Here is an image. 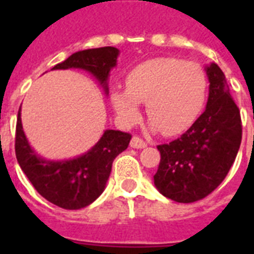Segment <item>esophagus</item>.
Here are the masks:
<instances>
[{"mask_svg": "<svg viewBox=\"0 0 254 254\" xmlns=\"http://www.w3.org/2000/svg\"><path fill=\"white\" fill-rule=\"evenodd\" d=\"M130 146L134 147V149H143V147L147 146V143L142 138H139L138 135H134L130 141Z\"/></svg>", "mask_w": 254, "mask_h": 254, "instance_id": "obj_1", "label": "esophagus"}]
</instances>
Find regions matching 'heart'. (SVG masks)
<instances>
[{
  "label": "heart",
  "instance_id": "heart-1",
  "mask_svg": "<svg viewBox=\"0 0 254 254\" xmlns=\"http://www.w3.org/2000/svg\"><path fill=\"white\" fill-rule=\"evenodd\" d=\"M127 91L112 93V104L121 121L134 123L137 104H146V115L165 135H175L191 127L207 97V76L196 63L178 58H155L135 65L127 73Z\"/></svg>",
  "mask_w": 254,
  "mask_h": 254
}]
</instances>
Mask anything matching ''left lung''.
<instances>
[{"instance_id":"8db88e82","label":"left lung","mask_w":254,"mask_h":254,"mask_svg":"<svg viewBox=\"0 0 254 254\" xmlns=\"http://www.w3.org/2000/svg\"><path fill=\"white\" fill-rule=\"evenodd\" d=\"M209 81L205 111L189 130L170 143L158 145L161 162L154 185L163 196L192 203L217 189L240 149L243 127L220 67L205 68Z\"/></svg>"}]
</instances>
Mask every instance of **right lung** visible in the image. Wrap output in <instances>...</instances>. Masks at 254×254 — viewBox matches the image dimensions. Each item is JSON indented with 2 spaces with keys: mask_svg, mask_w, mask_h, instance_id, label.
<instances>
[{
  "mask_svg": "<svg viewBox=\"0 0 254 254\" xmlns=\"http://www.w3.org/2000/svg\"><path fill=\"white\" fill-rule=\"evenodd\" d=\"M119 50L100 47L77 51L53 69L80 68L100 81L108 93V77L117 64ZM131 135L120 130H105L99 142L85 154L67 161L41 158L27 142L21 123V108L15 127V155L22 171L34 189L50 203L64 209H80L101 195L112 171V163L130 142Z\"/></svg>",
  "mask_w": 254,
  "mask_h": 254,
  "instance_id": "obj_1",
  "label": "right lung"
}]
</instances>
